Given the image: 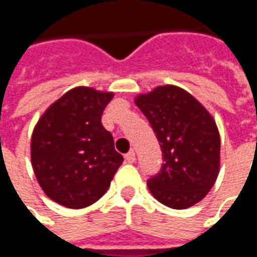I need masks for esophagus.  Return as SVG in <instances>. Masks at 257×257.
<instances>
[{
  "label": "esophagus",
  "instance_id": "34e87169",
  "mask_svg": "<svg viewBox=\"0 0 257 257\" xmlns=\"http://www.w3.org/2000/svg\"><path fill=\"white\" fill-rule=\"evenodd\" d=\"M135 160H136V154H135L134 150H131L128 153V154H125V161L129 162V164H132V162H135Z\"/></svg>",
  "mask_w": 257,
  "mask_h": 257
}]
</instances>
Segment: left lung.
<instances>
[{"mask_svg":"<svg viewBox=\"0 0 257 257\" xmlns=\"http://www.w3.org/2000/svg\"><path fill=\"white\" fill-rule=\"evenodd\" d=\"M161 146L164 164L147 180L153 197L172 209L193 206L213 187L220 171V135L210 112L176 85L135 97Z\"/></svg>","mask_w":257,"mask_h":257,"instance_id":"left-lung-1","label":"left lung"}]
</instances>
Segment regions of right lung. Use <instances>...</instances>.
I'll use <instances>...</instances> for the list:
<instances>
[{
	"label": "right lung",
	"mask_w": 257,
	"mask_h": 257,
	"mask_svg": "<svg viewBox=\"0 0 257 257\" xmlns=\"http://www.w3.org/2000/svg\"><path fill=\"white\" fill-rule=\"evenodd\" d=\"M114 93L77 86L53 101L31 135V165L47 197L82 209L106 193L123 157L101 114Z\"/></svg>",
	"instance_id": "right-lung-1"
}]
</instances>
